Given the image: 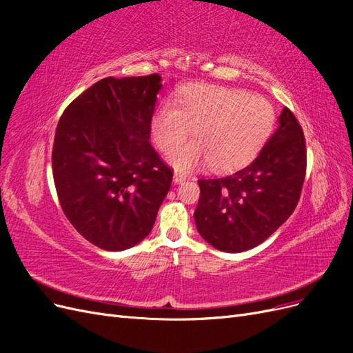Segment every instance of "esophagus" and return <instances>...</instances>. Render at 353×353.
<instances>
[{
	"label": "esophagus",
	"instance_id": "34e87169",
	"mask_svg": "<svg viewBox=\"0 0 353 353\" xmlns=\"http://www.w3.org/2000/svg\"><path fill=\"white\" fill-rule=\"evenodd\" d=\"M183 181H185V176H184V175H181V174H178V172L174 174V183H175V184H181V183H183Z\"/></svg>",
	"mask_w": 353,
	"mask_h": 353
}]
</instances>
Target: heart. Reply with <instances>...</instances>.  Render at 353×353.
<instances>
[{
    "label": "heart",
    "mask_w": 353,
    "mask_h": 353,
    "mask_svg": "<svg viewBox=\"0 0 353 353\" xmlns=\"http://www.w3.org/2000/svg\"><path fill=\"white\" fill-rule=\"evenodd\" d=\"M176 103L159 105L150 131L156 145L169 153L194 130L196 141L169 156V162L183 172L205 162L218 172L244 168L261 153L275 125L268 100L237 88L187 85L178 92Z\"/></svg>",
    "instance_id": "heart-1"
}]
</instances>
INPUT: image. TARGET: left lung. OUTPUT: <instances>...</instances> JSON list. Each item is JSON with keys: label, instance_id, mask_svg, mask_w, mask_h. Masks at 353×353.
I'll list each match as a JSON object with an SVG mask.
<instances>
[{"label": "left lung", "instance_id": "8db88e82", "mask_svg": "<svg viewBox=\"0 0 353 353\" xmlns=\"http://www.w3.org/2000/svg\"><path fill=\"white\" fill-rule=\"evenodd\" d=\"M306 174L301 125L287 108L253 162L223 178L199 179L194 212L200 236L221 252L250 250L290 218Z\"/></svg>", "mask_w": 353, "mask_h": 353}]
</instances>
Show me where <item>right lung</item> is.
I'll list each match as a JSON object with an SVG mask.
<instances>
[{
    "mask_svg": "<svg viewBox=\"0 0 353 353\" xmlns=\"http://www.w3.org/2000/svg\"><path fill=\"white\" fill-rule=\"evenodd\" d=\"M159 74L104 78L61 114L52 175L66 218L83 239L109 252L150 234L174 172L150 140Z\"/></svg>",
    "mask_w": 353,
    "mask_h": 353,
    "instance_id": "add662e5",
    "label": "right lung"
}]
</instances>
